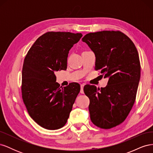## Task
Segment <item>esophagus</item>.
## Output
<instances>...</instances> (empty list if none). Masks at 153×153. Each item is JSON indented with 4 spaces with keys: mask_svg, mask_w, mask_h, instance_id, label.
Returning <instances> with one entry per match:
<instances>
[{
    "mask_svg": "<svg viewBox=\"0 0 153 153\" xmlns=\"http://www.w3.org/2000/svg\"><path fill=\"white\" fill-rule=\"evenodd\" d=\"M84 84H81V85H80V93L81 94H84Z\"/></svg>",
    "mask_w": 153,
    "mask_h": 153,
    "instance_id": "esophagus-1",
    "label": "esophagus"
}]
</instances>
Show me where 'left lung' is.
Returning a JSON list of instances; mask_svg holds the SVG:
<instances>
[{"label": "left lung", "instance_id": "obj_1", "mask_svg": "<svg viewBox=\"0 0 153 153\" xmlns=\"http://www.w3.org/2000/svg\"><path fill=\"white\" fill-rule=\"evenodd\" d=\"M82 40L95 55L96 70L108 78L107 85L101 89L95 85L85 88L91 120L99 128H112L124 121L135 103L140 78L137 50L120 31L91 32Z\"/></svg>", "mask_w": 153, "mask_h": 153}]
</instances>
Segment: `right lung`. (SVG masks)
I'll list each match as a JSON object with an SVG mask.
<instances>
[{
	"label": "right lung",
	"instance_id": "obj_1",
	"mask_svg": "<svg viewBox=\"0 0 153 153\" xmlns=\"http://www.w3.org/2000/svg\"><path fill=\"white\" fill-rule=\"evenodd\" d=\"M81 33L48 32L37 39L24 59L22 98L30 117L50 130L63 127L80 90L71 83L60 88L55 72L66 69L69 51Z\"/></svg>",
	"mask_w": 153,
	"mask_h": 153
}]
</instances>
